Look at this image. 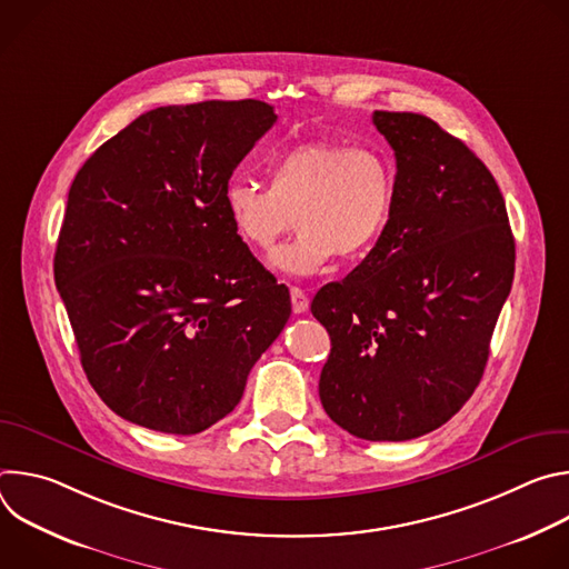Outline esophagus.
Listing matches in <instances>:
<instances>
[{"mask_svg": "<svg viewBox=\"0 0 569 569\" xmlns=\"http://www.w3.org/2000/svg\"><path fill=\"white\" fill-rule=\"evenodd\" d=\"M290 301H292V310L297 315L308 310V297H306V292L301 288H290Z\"/></svg>", "mask_w": 569, "mask_h": 569, "instance_id": "esophagus-1", "label": "esophagus"}]
</instances>
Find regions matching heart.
Here are the masks:
<instances>
[{
    "instance_id": "1",
    "label": "heart",
    "mask_w": 569,
    "mask_h": 569,
    "mask_svg": "<svg viewBox=\"0 0 569 569\" xmlns=\"http://www.w3.org/2000/svg\"><path fill=\"white\" fill-rule=\"evenodd\" d=\"M268 184L233 180L224 189V211L252 250H270L295 227L301 233L270 257V266L292 277L329 268L336 257L358 263L385 233L396 202V169L371 146L336 139L295 143L268 164Z\"/></svg>"
}]
</instances>
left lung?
<instances>
[{"label":"left lung","instance_id":"1","mask_svg":"<svg viewBox=\"0 0 569 569\" xmlns=\"http://www.w3.org/2000/svg\"><path fill=\"white\" fill-rule=\"evenodd\" d=\"M396 154V202L371 254L310 310L331 336L327 415L367 441L450 421L481 380L511 292L516 240L483 161L437 121L373 112Z\"/></svg>","mask_w":569,"mask_h":569}]
</instances>
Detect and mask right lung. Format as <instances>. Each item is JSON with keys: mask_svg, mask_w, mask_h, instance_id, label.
Instances as JSON below:
<instances>
[{"mask_svg": "<svg viewBox=\"0 0 569 569\" xmlns=\"http://www.w3.org/2000/svg\"><path fill=\"white\" fill-rule=\"evenodd\" d=\"M274 121L254 99L157 108L71 182L53 279L90 385L130 423L211 428L286 327L288 288L224 211L233 169Z\"/></svg>", "mask_w": 569, "mask_h": 569, "instance_id": "1", "label": "right lung"}]
</instances>
